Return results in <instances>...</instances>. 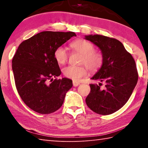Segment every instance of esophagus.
Masks as SVG:
<instances>
[{
    "instance_id": "obj_1",
    "label": "esophagus",
    "mask_w": 148,
    "mask_h": 148,
    "mask_svg": "<svg viewBox=\"0 0 148 148\" xmlns=\"http://www.w3.org/2000/svg\"><path fill=\"white\" fill-rule=\"evenodd\" d=\"M72 84H73V86L74 87H76V86H78V85H79V82H77V81H73V82H72Z\"/></svg>"
}]
</instances>
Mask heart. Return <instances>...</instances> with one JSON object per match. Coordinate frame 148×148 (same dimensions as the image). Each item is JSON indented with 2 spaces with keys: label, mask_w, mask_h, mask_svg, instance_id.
Masks as SVG:
<instances>
[{
  "label": "heart",
  "mask_w": 148,
  "mask_h": 148,
  "mask_svg": "<svg viewBox=\"0 0 148 148\" xmlns=\"http://www.w3.org/2000/svg\"><path fill=\"white\" fill-rule=\"evenodd\" d=\"M70 47L74 51L82 55L80 63L86 65L91 72H96L102 66L104 61L103 56L101 51L94 49V45L90 42L79 38L72 41ZM69 56L68 51L63 46L57 47L54 51V57L59 64L66 63ZM86 66L83 64L66 66L62 69V73L65 77L77 81L87 74V68Z\"/></svg>",
  "instance_id": "obj_1"
}]
</instances>
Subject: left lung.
<instances>
[{"label": "left lung", "mask_w": 148, "mask_h": 148, "mask_svg": "<svg viewBox=\"0 0 148 148\" xmlns=\"http://www.w3.org/2000/svg\"><path fill=\"white\" fill-rule=\"evenodd\" d=\"M85 39L98 46L104 57L101 69L91 79L105 83L103 88L101 83L90 84L86 104L97 114H113L127 103L136 86L138 79L136 63L118 40L99 34L87 35Z\"/></svg>", "instance_id": "1"}]
</instances>
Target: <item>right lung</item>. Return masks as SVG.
<instances>
[{"label":"right lung","instance_id":"right-lung-1","mask_svg":"<svg viewBox=\"0 0 148 148\" xmlns=\"http://www.w3.org/2000/svg\"><path fill=\"white\" fill-rule=\"evenodd\" d=\"M73 32L43 31L22 42L12 59L17 92L27 106L42 114L57 111L72 87L69 78L55 79L61 71L54 51L76 36Z\"/></svg>","mask_w":148,"mask_h":148}]
</instances>
